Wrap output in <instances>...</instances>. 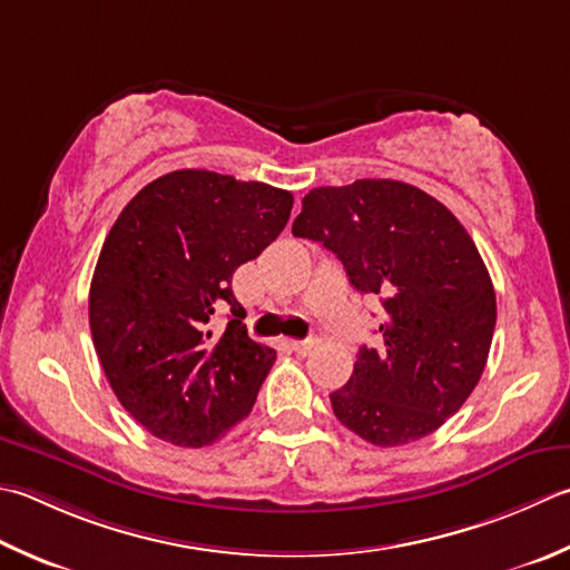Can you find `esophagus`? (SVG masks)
<instances>
[{"label":"esophagus","mask_w":570,"mask_h":570,"mask_svg":"<svg viewBox=\"0 0 570 570\" xmlns=\"http://www.w3.org/2000/svg\"><path fill=\"white\" fill-rule=\"evenodd\" d=\"M288 348L298 355H306L311 348H314V341H288Z\"/></svg>","instance_id":"obj_1"}]
</instances>
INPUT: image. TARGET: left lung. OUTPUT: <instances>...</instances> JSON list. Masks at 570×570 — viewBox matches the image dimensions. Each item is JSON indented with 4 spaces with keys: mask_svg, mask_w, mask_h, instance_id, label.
Segmentation results:
<instances>
[{
    "mask_svg": "<svg viewBox=\"0 0 570 570\" xmlns=\"http://www.w3.org/2000/svg\"><path fill=\"white\" fill-rule=\"evenodd\" d=\"M294 237L321 242L353 288L383 296L381 345H361L336 417L375 448L428 438L472 395L497 323L492 278L452 212L400 180L316 187Z\"/></svg>",
    "mask_w": 570,
    "mask_h": 570,
    "instance_id": "8db88e82",
    "label": "left lung"
}]
</instances>
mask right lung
Wrapping results in <instances>:
<instances>
[{"mask_svg": "<svg viewBox=\"0 0 570 570\" xmlns=\"http://www.w3.org/2000/svg\"><path fill=\"white\" fill-rule=\"evenodd\" d=\"M292 207L286 189L175 170L110 227L88 323L120 405L158 440L205 448L252 412L276 353L247 336L232 274L282 234ZM225 307L228 326L215 332Z\"/></svg>", "mask_w": 570, "mask_h": 570, "instance_id": "add662e5", "label": "right lung"}]
</instances>
